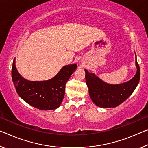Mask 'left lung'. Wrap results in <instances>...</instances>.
Wrapping results in <instances>:
<instances>
[{
	"label": "left lung",
	"instance_id": "8db88e82",
	"mask_svg": "<svg viewBox=\"0 0 148 148\" xmlns=\"http://www.w3.org/2000/svg\"><path fill=\"white\" fill-rule=\"evenodd\" d=\"M136 74L126 82L112 85L104 82L94 74L86 72V83L92 101L98 107L103 108L116 107L130 97L140 81V70L136 56Z\"/></svg>",
	"mask_w": 148,
	"mask_h": 148
}]
</instances>
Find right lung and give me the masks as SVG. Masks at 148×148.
I'll return each instance as SVG.
<instances>
[{
  "instance_id": "obj_1",
  "label": "right lung",
  "mask_w": 148,
  "mask_h": 148,
  "mask_svg": "<svg viewBox=\"0 0 148 148\" xmlns=\"http://www.w3.org/2000/svg\"><path fill=\"white\" fill-rule=\"evenodd\" d=\"M76 68V64L66 65L52 79L29 81L21 76L16 69L14 58L12 78L16 92L27 103L40 110H53L57 109L62 102L66 84Z\"/></svg>"
}]
</instances>
